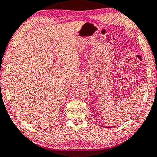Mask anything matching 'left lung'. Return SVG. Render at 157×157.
Returning a JSON list of instances; mask_svg holds the SVG:
<instances>
[{"mask_svg":"<svg viewBox=\"0 0 157 157\" xmlns=\"http://www.w3.org/2000/svg\"><path fill=\"white\" fill-rule=\"evenodd\" d=\"M107 128H110V127H107Z\"/></svg>","mask_w":157,"mask_h":157,"instance_id":"8db88e82","label":"left lung"}]
</instances>
